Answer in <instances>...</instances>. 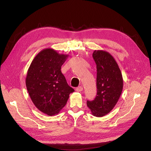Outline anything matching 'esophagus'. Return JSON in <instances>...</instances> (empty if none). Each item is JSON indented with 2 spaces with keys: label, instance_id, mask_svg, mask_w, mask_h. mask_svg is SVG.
Instances as JSON below:
<instances>
[{
  "label": "esophagus",
  "instance_id": "esophagus-1",
  "mask_svg": "<svg viewBox=\"0 0 151 151\" xmlns=\"http://www.w3.org/2000/svg\"><path fill=\"white\" fill-rule=\"evenodd\" d=\"M83 89L81 86H79L76 89V91L77 92H81V91H83Z\"/></svg>",
  "mask_w": 151,
  "mask_h": 151
}]
</instances>
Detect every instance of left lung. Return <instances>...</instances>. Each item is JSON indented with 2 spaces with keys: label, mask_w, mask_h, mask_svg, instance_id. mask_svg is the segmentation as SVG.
<instances>
[{
  "label": "left lung",
  "mask_w": 151,
  "mask_h": 151,
  "mask_svg": "<svg viewBox=\"0 0 151 151\" xmlns=\"http://www.w3.org/2000/svg\"><path fill=\"white\" fill-rule=\"evenodd\" d=\"M97 65V96L87 105L93 116L108 114L117 104L123 89L121 70L113 55L104 50H95L92 54Z\"/></svg>",
  "instance_id": "obj_1"
}]
</instances>
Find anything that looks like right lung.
<instances>
[{"mask_svg":"<svg viewBox=\"0 0 151 151\" xmlns=\"http://www.w3.org/2000/svg\"><path fill=\"white\" fill-rule=\"evenodd\" d=\"M68 57L46 48L37 54L27 70L26 85L29 96L38 110L50 116L59 113L75 91L61 72Z\"/></svg>","mask_w":151,"mask_h":151,"instance_id":"add662e5","label":"right lung"}]
</instances>
